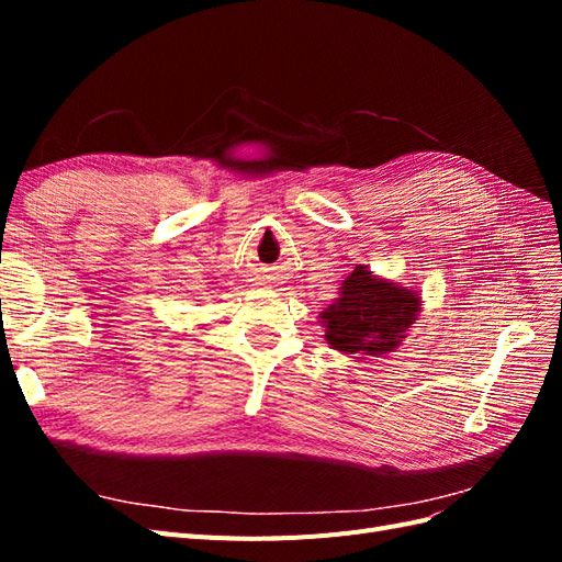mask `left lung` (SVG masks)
<instances>
[{"instance_id":"8db88e82","label":"left lung","mask_w":562,"mask_h":562,"mask_svg":"<svg viewBox=\"0 0 562 562\" xmlns=\"http://www.w3.org/2000/svg\"><path fill=\"white\" fill-rule=\"evenodd\" d=\"M422 312L417 288L375 277L356 267L339 285V295L321 312L326 342L342 353L382 356L394 351Z\"/></svg>"}]
</instances>
